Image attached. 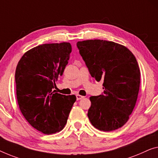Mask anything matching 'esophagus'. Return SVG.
Here are the masks:
<instances>
[{
  "label": "esophagus",
  "instance_id": "esophagus-1",
  "mask_svg": "<svg viewBox=\"0 0 158 158\" xmlns=\"http://www.w3.org/2000/svg\"><path fill=\"white\" fill-rule=\"evenodd\" d=\"M76 97H77V100H81L82 98H84V96H82L81 95H79V94H77Z\"/></svg>",
  "mask_w": 158,
  "mask_h": 158
}]
</instances>
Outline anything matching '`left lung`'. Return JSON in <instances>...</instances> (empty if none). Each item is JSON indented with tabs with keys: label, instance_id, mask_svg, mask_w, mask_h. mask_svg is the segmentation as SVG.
I'll use <instances>...</instances> for the list:
<instances>
[{
	"label": "left lung",
	"instance_id": "obj_1",
	"mask_svg": "<svg viewBox=\"0 0 158 158\" xmlns=\"http://www.w3.org/2000/svg\"><path fill=\"white\" fill-rule=\"evenodd\" d=\"M91 76L103 80L102 94L91 96L88 117L96 128L112 131L128 121L140 87L137 60L129 49L116 42L90 40L77 43Z\"/></svg>",
	"mask_w": 158,
	"mask_h": 158
}]
</instances>
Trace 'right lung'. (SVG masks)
I'll return each instance as SVG.
<instances>
[{
    "label": "right lung",
    "mask_w": 158,
    "mask_h": 158,
    "mask_svg": "<svg viewBox=\"0 0 158 158\" xmlns=\"http://www.w3.org/2000/svg\"><path fill=\"white\" fill-rule=\"evenodd\" d=\"M71 52L69 42L41 44L25 52L16 67V94L21 112L33 128L47 135L64 128L76 102L74 95L54 90Z\"/></svg>",
    "instance_id": "right-lung-1"
}]
</instances>
